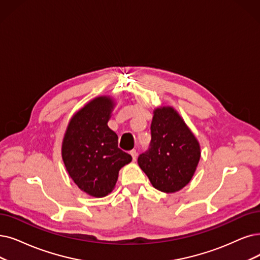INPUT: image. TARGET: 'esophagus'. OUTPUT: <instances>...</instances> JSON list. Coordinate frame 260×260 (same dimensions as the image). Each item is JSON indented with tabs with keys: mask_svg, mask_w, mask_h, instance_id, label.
Returning <instances> with one entry per match:
<instances>
[{
	"mask_svg": "<svg viewBox=\"0 0 260 260\" xmlns=\"http://www.w3.org/2000/svg\"><path fill=\"white\" fill-rule=\"evenodd\" d=\"M130 154H131V157H132V160L136 161L137 158H138V152H137V150H136V149H132V150L130 151Z\"/></svg>",
	"mask_w": 260,
	"mask_h": 260,
	"instance_id": "34e87169",
	"label": "esophagus"
}]
</instances>
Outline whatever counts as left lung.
<instances>
[{
  "instance_id": "1",
  "label": "left lung",
  "mask_w": 260,
  "mask_h": 260,
  "mask_svg": "<svg viewBox=\"0 0 260 260\" xmlns=\"http://www.w3.org/2000/svg\"><path fill=\"white\" fill-rule=\"evenodd\" d=\"M151 142L138 163L154 189L175 193L188 184L201 159V145L173 107L153 110Z\"/></svg>"
}]
</instances>
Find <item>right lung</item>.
<instances>
[{"mask_svg": "<svg viewBox=\"0 0 260 260\" xmlns=\"http://www.w3.org/2000/svg\"><path fill=\"white\" fill-rule=\"evenodd\" d=\"M115 107L111 96L96 97L68 122L61 143L66 171L79 188L92 197H105L115 188L119 170L132 157L118 148L117 134L108 121Z\"/></svg>", "mask_w": 260, "mask_h": 260, "instance_id": "1", "label": "right lung"}]
</instances>
